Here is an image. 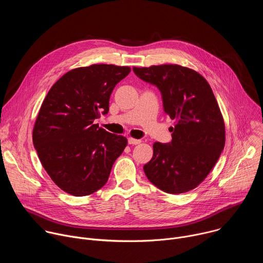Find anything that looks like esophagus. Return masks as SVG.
Segmentation results:
<instances>
[{"label":"esophagus","mask_w":263,"mask_h":263,"mask_svg":"<svg viewBox=\"0 0 263 263\" xmlns=\"http://www.w3.org/2000/svg\"><path fill=\"white\" fill-rule=\"evenodd\" d=\"M128 142L129 144H138L141 142L140 139H135V138H132V137H129L128 138Z\"/></svg>","instance_id":"34e87169"}]
</instances>
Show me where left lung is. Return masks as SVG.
Segmentation results:
<instances>
[{
    "instance_id": "obj_1",
    "label": "left lung",
    "mask_w": 263,
    "mask_h": 263,
    "mask_svg": "<svg viewBox=\"0 0 263 263\" xmlns=\"http://www.w3.org/2000/svg\"><path fill=\"white\" fill-rule=\"evenodd\" d=\"M141 80L158 87L172 120V141L155 142L143 171L167 194L190 192L211 172L224 146V123L213 91L196 70L178 64L133 67Z\"/></svg>"
}]
</instances>
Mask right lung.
I'll return each instance as SVG.
<instances>
[{"label": "right lung", "instance_id": "add662e5", "mask_svg": "<svg viewBox=\"0 0 263 263\" xmlns=\"http://www.w3.org/2000/svg\"><path fill=\"white\" fill-rule=\"evenodd\" d=\"M129 66L92 64L64 73L45 98L33 128L40 160L63 192L83 197L108 181L127 138L95 124L109 111L110 95Z\"/></svg>", "mask_w": 263, "mask_h": 263}]
</instances>
